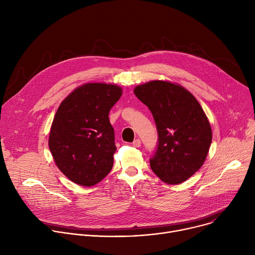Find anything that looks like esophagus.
<instances>
[{
	"label": "esophagus",
	"instance_id": "1",
	"mask_svg": "<svg viewBox=\"0 0 255 255\" xmlns=\"http://www.w3.org/2000/svg\"><path fill=\"white\" fill-rule=\"evenodd\" d=\"M132 145H133L134 147H140V145H141V141H140V139H135V140L133 141Z\"/></svg>",
	"mask_w": 255,
	"mask_h": 255
}]
</instances>
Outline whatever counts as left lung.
Listing matches in <instances>:
<instances>
[{"label":"left lung","instance_id":"8db88e82","mask_svg":"<svg viewBox=\"0 0 255 255\" xmlns=\"http://www.w3.org/2000/svg\"><path fill=\"white\" fill-rule=\"evenodd\" d=\"M156 124L158 143L150 158L152 171L166 184L177 185L203 165L212 142V129L203 108L185 88L152 81L134 89Z\"/></svg>","mask_w":255,"mask_h":255}]
</instances>
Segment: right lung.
Segmentation results:
<instances>
[{"label":"right lung","instance_id":"add662e5","mask_svg":"<svg viewBox=\"0 0 255 255\" xmlns=\"http://www.w3.org/2000/svg\"><path fill=\"white\" fill-rule=\"evenodd\" d=\"M121 96L116 85L90 83L58 107L48 145L57 167L74 183L91 187L111 171L117 148L109 112Z\"/></svg>","mask_w":255,"mask_h":255}]
</instances>
